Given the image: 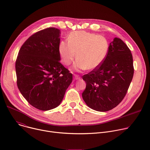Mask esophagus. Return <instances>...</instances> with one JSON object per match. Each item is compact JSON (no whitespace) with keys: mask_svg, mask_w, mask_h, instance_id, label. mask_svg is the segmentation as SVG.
<instances>
[{"mask_svg":"<svg viewBox=\"0 0 150 150\" xmlns=\"http://www.w3.org/2000/svg\"><path fill=\"white\" fill-rule=\"evenodd\" d=\"M81 78H80V76H79V75H75V76H74V79H76V80H78V79H79Z\"/></svg>","mask_w":150,"mask_h":150,"instance_id":"esophagus-1","label":"esophagus"}]
</instances>
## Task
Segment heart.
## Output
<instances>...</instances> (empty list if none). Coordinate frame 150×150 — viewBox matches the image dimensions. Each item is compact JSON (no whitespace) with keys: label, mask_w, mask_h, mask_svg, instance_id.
I'll return each instance as SVG.
<instances>
[{"label":"heart","mask_w":150,"mask_h":150,"mask_svg":"<svg viewBox=\"0 0 150 150\" xmlns=\"http://www.w3.org/2000/svg\"><path fill=\"white\" fill-rule=\"evenodd\" d=\"M108 50L109 42L104 37L83 31L71 33L68 41L62 40L58 46L65 65H69L76 56L73 65L75 71L96 69L105 59Z\"/></svg>","instance_id":"1"}]
</instances>
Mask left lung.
<instances>
[{
	"mask_svg": "<svg viewBox=\"0 0 150 150\" xmlns=\"http://www.w3.org/2000/svg\"><path fill=\"white\" fill-rule=\"evenodd\" d=\"M134 72L131 50L121 39L115 37L103 63L82 76L86 82L82 94L83 101L89 108L98 112L113 109L125 97Z\"/></svg>",
	"mask_w": 150,
	"mask_h": 150,
	"instance_id": "left-lung-1",
	"label": "left lung"
}]
</instances>
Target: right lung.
Returning a JSON list of instances; mask_svg holds the SVG:
<instances>
[{"label": "right lung", "instance_id": "1", "mask_svg": "<svg viewBox=\"0 0 150 150\" xmlns=\"http://www.w3.org/2000/svg\"><path fill=\"white\" fill-rule=\"evenodd\" d=\"M60 30L51 27L30 37L15 63L17 85L26 100L40 110L60 105L72 81V74L60 62Z\"/></svg>", "mask_w": 150, "mask_h": 150}]
</instances>
